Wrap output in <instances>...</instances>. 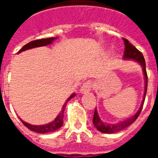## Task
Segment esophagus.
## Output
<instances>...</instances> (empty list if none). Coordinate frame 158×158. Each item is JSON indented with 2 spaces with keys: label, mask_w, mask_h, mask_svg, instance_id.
I'll list each match as a JSON object with an SVG mask.
<instances>
[{
  "label": "esophagus",
  "mask_w": 158,
  "mask_h": 158,
  "mask_svg": "<svg viewBox=\"0 0 158 158\" xmlns=\"http://www.w3.org/2000/svg\"><path fill=\"white\" fill-rule=\"evenodd\" d=\"M91 86H92V83L91 81H87L85 82L80 88V93L82 94H85V93H89L91 90Z\"/></svg>",
  "instance_id": "34e87169"
}]
</instances>
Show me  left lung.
Instances as JSON below:
<instances>
[{"label":"left lung","instance_id":"8db88e82","mask_svg":"<svg viewBox=\"0 0 158 158\" xmlns=\"http://www.w3.org/2000/svg\"><path fill=\"white\" fill-rule=\"evenodd\" d=\"M123 41H124V45H125L123 59H125V60H134L135 62H139L140 66L142 67L143 73H144V76H145V91H144V96H143L142 102H141V105L139 106L138 112L134 116L131 117V118H127L126 120H123V121H120L118 123L113 124V123H104L102 119L100 118L96 109L95 110L94 117H93V124L95 125L97 130H99L100 132L105 133V134H113V133L119 132V131H121L123 129L127 128L130 124H132L135 121L136 118H138L140 112H141L143 104H144V102H145V98H146V90H147V73H146V70L145 58L143 56L142 53L139 52V50H137L134 45H131L128 40L123 39Z\"/></svg>","mask_w":158,"mask_h":158}]
</instances>
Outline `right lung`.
I'll return each instance as SVG.
<instances>
[{
	"label": "right lung",
	"mask_w": 158,
	"mask_h": 158,
	"mask_svg": "<svg viewBox=\"0 0 158 158\" xmlns=\"http://www.w3.org/2000/svg\"><path fill=\"white\" fill-rule=\"evenodd\" d=\"M56 39V37H52V38H46V39H41V40H33V41L29 42L27 45H23L20 51L19 52V53L22 52H24L26 50H29V49L35 48V47H40V46H45V45H50L52 44V42L54 41ZM75 96V93H73L71 95V96L69 97V99L67 100V102L64 103V105L62 106V108L61 110V112L59 113V114L56 116L52 122L49 123H46V124H43V125H32L30 123H28L23 121L22 119L20 118L21 122L24 124V125L28 128L30 130H32L34 132L40 133V134H45V133H50V132H54L56 130H57L58 129H60L62 126V123H63V113H64V110H65L66 105L69 102V100L74 97Z\"/></svg>",
	"instance_id": "right-lung-1"
}]
</instances>
